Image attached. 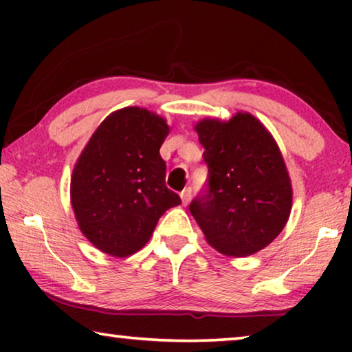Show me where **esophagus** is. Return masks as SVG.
Masks as SVG:
<instances>
[{
  "label": "esophagus",
  "instance_id": "34e87169",
  "mask_svg": "<svg viewBox=\"0 0 352 352\" xmlns=\"http://www.w3.org/2000/svg\"><path fill=\"white\" fill-rule=\"evenodd\" d=\"M190 195H192V189H190V187H186V189L181 192V201H182V205L186 206L187 204H189Z\"/></svg>",
  "mask_w": 352,
  "mask_h": 352
}]
</instances>
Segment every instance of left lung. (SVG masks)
Wrapping results in <instances>:
<instances>
[{"label": "left lung", "instance_id": "1", "mask_svg": "<svg viewBox=\"0 0 352 352\" xmlns=\"http://www.w3.org/2000/svg\"><path fill=\"white\" fill-rule=\"evenodd\" d=\"M208 165L206 194L192 200V216L206 242L226 256L266 248L290 218L293 190L276 139L248 112L229 122L195 124Z\"/></svg>", "mask_w": 352, "mask_h": 352}]
</instances>
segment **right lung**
Segmentation results:
<instances>
[{
	"instance_id": "add662e5",
	"label": "right lung",
	"mask_w": 352,
	"mask_h": 352,
	"mask_svg": "<svg viewBox=\"0 0 352 352\" xmlns=\"http://www.w3.org/2000/svg\"><path fill=\"white\" fill-rule=\"evenodd\" d=\"M166 120L124 107L99 124L75 163L70 200L76 223L100 252L124 258L148 242L160 216L181 204L165 186L160 147Z\"/></svg>"
}]
</instances>
